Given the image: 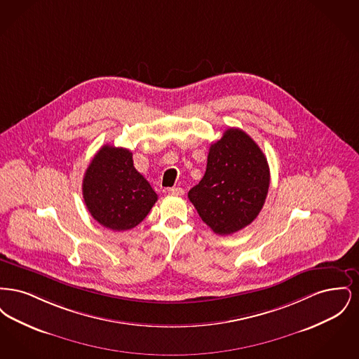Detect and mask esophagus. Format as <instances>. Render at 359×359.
I'll return each mask as SVG.
<instances>
[{
	"label": "esophagus",
	"mask_w": 359,
	"mask_h": 359,
	"mask_svg": "<svg viewBox=\"0 0 359 359\" xmlns=\"http://www.w3.org/2000/svg\"><path fill=\"white\" fill-rule=\"evenodd\" d=\"M168 194H171V195H176V196H179V195H183V194H184V189L180 187L170 188V189H168Z\"/></svg>",
	"instance_id": "esophagus-1"
}]
</instances>
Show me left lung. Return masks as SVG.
<instances>
[{"mask_svg": "<svg viewBox=\"0 0 359 359\" xmlns=\"http://www.w3.org/2000/svg\"><path fill=\"white\" fill-rule=\"evenodd\" d=\"M269 165L259 147L243 130L230 128L211 144L205 176L188 192L202 221L219 236L253 222L265 203Z\"/></svg>", "mask_w": 359, "mask_h": 359, "instance_id": "left-lung-1", "label": "left lung"}]
</instances>
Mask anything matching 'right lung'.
<instances>
[{
	"label": "right lung",
	"instance_id": "add662e5",
	"mask_svg": "<svg viewBox=\"0 0 359 359\" xmlns=\"http://www.w3.org/2000/svg\"><path fill=\"white\" fill-rule=\"evenodd\" d=\"M83 199L93 218L106 229L123 231L144 221L157 194L133 165L129 149L103 145L83 177Z\"/></svg>",
	"mask_w": 359,
	"mask_h": 359
}]
</instances>
